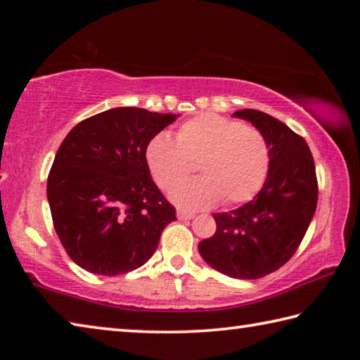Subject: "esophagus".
Returning <instances> with one entry per match:
<instances>
[{"mask_svg":"<svg viewBox=\"0 0 360 360\" xmlns=\"http://www.w3.org/2000/svg\"><path fill=\"white\" fill-rule=\"evenodd\" d=\"M176 214H178V219H181V221H187V219H193L195 217V212L181 210V208L176 211Z\"/></svg>","mask_w":360,"mask_h":360,"instance_id":"34e87169","label":"esophagus"}]
</instances>
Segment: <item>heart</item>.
I'll return each mask as SVG.
<instances>
[{
    "label": "heart",
    "mask_w": 360,
    "mask_h": 360,
    "mask_svg": "<svg viewBox=\"0 0 360 360\" xmlns=\"http://www.w3.org/2000/svg\"><path fill=\"white\" fill-rule=\"evenodd\" d=\"M155 184L169 188L199 168L202 178L173 189L172 200L186 208L241 205L260 192L268 178L271 150L264 133L245 122L202 114L184 122L176 139L160 133L146 148Z\"/></svg>",
    "instance_id": "obj_1"
}]
</instances>
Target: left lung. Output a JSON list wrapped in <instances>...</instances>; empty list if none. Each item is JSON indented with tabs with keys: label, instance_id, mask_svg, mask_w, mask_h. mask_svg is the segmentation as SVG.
<instances>
[{
	"label": "left lung",
	"instance_id": "1",
	"mask_svg": "<svg viewBox=\"0 0 360 360\" xmlns=\"http://www.w3.org/2000/svg\"><path fill=\"white\" fill-rule=\"evenodd\" d=\"M271 150L268 178L251 202L217 212L216 233L200 241L202 257L230 278L259 279L281 268L300 246L318 205V178L304 138L270 114L243 109Z\"/></svg>",
	"mask_w": 360,
	"mask_h": 360
}]
</instances>
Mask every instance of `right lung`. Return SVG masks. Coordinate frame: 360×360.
I'll list each match as a JSON object with an SVG mask.
<instances>
[{"instance_id":"obj_1","label":"right lung","mask_w":360,"mask_h":360,"mask_svg":"<svg viewBox=\"0 0 360 360\" xmlns=\"http://www.w3.org/2000/svg\"><path fill=\"white\" fill-rule=\"evenodd\" d=\"M174 114L114 108L85 119L47 178L53 229L70 259L96 275L136 270L155 252L174 206L152 181L146 148Z\"/></svg>"}]
</instances>
